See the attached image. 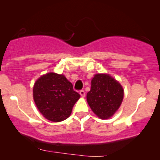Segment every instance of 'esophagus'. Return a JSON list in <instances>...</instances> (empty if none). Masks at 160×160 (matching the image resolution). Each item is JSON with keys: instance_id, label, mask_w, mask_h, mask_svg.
I'll use <instances>...</instances> for the list:
<instances>
[{"instance_id": "1", "label": "esophagus", "mask_w": 160, "mask_h": 160, "mask_svg": "<svg viewBox=\"0 0 160 160\" xmlns=\"http://www.w3.org/2000/svg\"><path fill=\"white\" fill-rule=\"evenodd\" d=\"M80 95H81L82 97H85L86 93H85V92H84V90H80Z\"/></svg>"}]
</instances>
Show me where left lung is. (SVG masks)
Wrapping results in <instances>:
<instances>
[{
	"instance_id": "left-lung-1",
	"label": "left lung",
	"mask_w": 160,
	"mask_h": 160,
	"mask_svg": "<svg viewBox=\"0 0 160 160\" xmlns=\"http://www.w3.org/2000/svg\"><path fill=\"white\" fill-rule=\"evenodd\" d=\"M123 95V89L120 82L109 74H97L92 80L86 100L95 114L106 120L119 109Z\"/></svg>"
}]
</instances>
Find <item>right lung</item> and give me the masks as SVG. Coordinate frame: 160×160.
I'll use <instances>...</instances> for the list:
<instances>
[{
	"label": "right lung",
	"mask_w": 160,
	"mask_h": 160,
	"mask_svg": "<svg viewBox=\"0 0 160 160\" xmlns=\"http://www.w3.org/2000/svg\"><path fill=\"white\" fill-rule=\"evenodd\" d=\"M33 97L41 114L52 122L68 118L80 95L64 75L48 73L34 83Z\"/></svg>",
	"instance_id": "right-lung-1"
}]
</instances>
